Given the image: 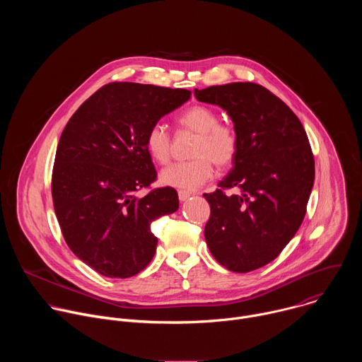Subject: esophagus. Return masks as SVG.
Instances as JSON below:
<instances>
[{
  "instance_id": "34e87169",
  "label": "esophagus",
  "mask_w": 362,
  "mask_h": 362,
  "mask_svg": "<svg viewBox=\"0 0 362 362\" xmlns=\"http://www.w3.org/2000/svg\"><path fill=\"white\" fill-rule=\"evenodd\" d=\"M177 194H179V200H180V202H186V200L190 197L192 193H189V192H186V190H179Z\"/></svg>"
}]
</instances>
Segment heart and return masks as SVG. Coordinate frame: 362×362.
I'll return each instance as SVG.
<instances>
[{
  "instance_id": "b5f03b06",
  "label": "heart",
  "mask_w": 362,
  "mask_h": 362,
  "mask_svg": "<svg viewBox=\"0 0 362 362\" xmlns=\"http://www.w3.org/2000/svg\"><path fill=\"white\" fill-rule=\"evenodd\" d=\"M219 115L208 106H192L179 116V124L197 133L192 148V160L172 163L160 173L165 186L194 190L212 179L214 163L218 168H229L239 150V139L235 129L219 123ZM146 150L154 162L166 163L170 156V134L165 124L154 123L146 134Z\"/></svg>"
}]
</instances>
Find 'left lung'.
Wrapping results in <instances>:
<instances>
[{
	"mask_svg": "<svg viewBox=\"0 0 362 362\" xmlns=\"http://www.w3.org/2000/svg\"><path fill=\"white\" fill-rule=\"evenodd\" d=\"M194 95L226 110L239 139L232 170L216 192L203 194L211 204L206 243L232 272L262 268L282 252L305 218L315 179L308 136L295 113L259 84L194 88ZM232 187L236 195L223 193Z\"/></svg>",
	"mask_w": 362,
	"mask_h": 362,
	"instance_id": "8db88e82",
	"label": "left lung"
}]
</instances>
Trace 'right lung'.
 I'll list each match as a JSON object with an SVG mask.
<instances>
[{"mask_svg":"<svg viewBox=\"0 0 362 362\" xmlns=\"http://www.w3.org/2000/svg\"><path fill=\"white\" fill-rule=\"evenodd\" d=\"M190 91L110 83L88 97L66 124L51 179L63 236L86 265L107 278H130L151 261V222L179 209L177 192H136L156 180L146 134L180 107Z\"/></svg>","mask_w":362,"mask_h":362,"instance_id":"obj_1","label":"right lung"}]
</instances>
